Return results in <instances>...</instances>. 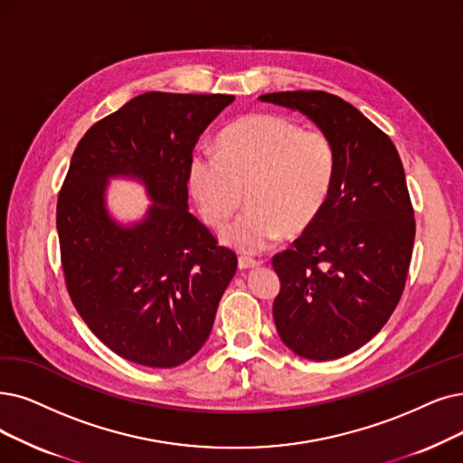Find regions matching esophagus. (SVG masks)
I'll list each match as a JSON object with an SVG mask.
<instances>
[{"label": "esophagus", "mask_w": 463, "mask_h": 463, "mask_svg": "<svg viewBox=\"0 0 463 463\" xmlns=\"http://www.w3.org/2000/svg\"><path fill=\"white\" fill-rule=\"evenodd\" d=\"M237 264H239V269H250V268H258V266H260V262L252 260V258H247V256L239 258Z\"/></svg>", "instance_id": "34e87169"}]
</instances>
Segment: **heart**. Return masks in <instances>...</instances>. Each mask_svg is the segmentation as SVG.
Returning a JSON list of instances; mask_svg holds the SVG:
<instances>
[{"label":"heart","instance_id":"1","mask_svg":"<svg viewBox=\"0 0 463 463\" xmlns=\"http://www.w3.org/2000/svg\"><path fill=\"white\" fill-rule=\"evenodd\" d=\"M336 147L319 128H302L277 114H250L232 123L218 154L190 159L188 184L199 211L220 228L243 203L249 211L222 232V243L245 254L298 233L323 213L336 178Z\"/></svg>","mask_w":463,"mask_h":463}]
</instances>
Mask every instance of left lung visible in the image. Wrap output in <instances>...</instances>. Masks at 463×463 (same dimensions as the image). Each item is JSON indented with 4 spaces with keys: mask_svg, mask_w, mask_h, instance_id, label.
Returning <instances> with one entry per match:
<instances>
[{
    "mask_svg": "<svg viewBox=\"0 0 463 463\" xmlns=\"http://www.w3.org/2000/svg\"><path fill=\"white\" fill-rule=\"evenodd\" d=\"M258 100L300 112L336 147L323 213L271 264L283 344L309 361L340 359L373 340L401 300L416 233L402 163L390 137L336 95L285 90Z\"/></svg>",
    "mask_w": 463,
    "mask_h": 463,
    "instance_id": "1",
    "label": "left lung"
}]
</instances>
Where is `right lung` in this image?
I'll use <instances>...</instances> for the list:
<instances>
[{
    "mask_svg": "<svg viewBox=\"0 0 463 463\" xmlns=\"http://www.w3.org/2000/svg\"><path fill=\"white\" fill-rule=\"evenodd\" d=\"M233 95L144 92L92 125L70 161L57 230L70 298L119 357L152 368L190 361L207 342L237 256L188 211V167ZM153 203L131 222L107 207L109 179Z\"/></svg>",
    "mask_w": 463,
    "mask_h": 463,
    "instance_id": "obj_1",
    "label": "right lung"
}]
</instances>
